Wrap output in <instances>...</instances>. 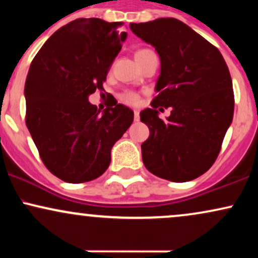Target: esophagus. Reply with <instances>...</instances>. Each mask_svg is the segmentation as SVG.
Segmentation results:
<instances>
[{
    "label": "esophagus",
    "mask_w": 258,
    "mask_h": 258,
    "mask_svg": "<svg viewBox=\"0 0 258 258\" xmlns=\"http://www.w3.org/2000/svg\"><path fill=\"white\" fill-rule=\"evenodd\" d=\"M133 115H135V116H133V119H135V121H139V119H141V117H139V111L138 110L133 111Z\"/></svg>",
    "instance_id": "obj_1"
}]
</instances>
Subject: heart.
I'll list each match as a JSON object with an SVG mask.
<instances>
[{
	"label": "heart",
	"instance_id": "1",
	"mask_svg": "<svg viewBox=\"0 0 258 258\" xmlns=\"http://www.w3.org/2000/svg\"><path fill=\"white\" fill-rule=\"evenodd\" d=\"M149 52H152V51H150V49H147V48L139 49V51L136 52V59L139 57H143L144 54H147V53H149ZM120 100L127 105H137L139 103V94L136 93V92H133V91L122 92V93L120 94Z\"/></svg>",
	"mask_w": 258,
	"mask_h": 258
}]
</instances>
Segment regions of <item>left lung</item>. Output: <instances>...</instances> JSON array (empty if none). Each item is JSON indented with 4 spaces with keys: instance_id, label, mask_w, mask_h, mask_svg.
Masks as SVG:
<instances>
[{
    "instance_id": "8db88e82",
    "label": "left lung",
    "mask_w": 258,
    "mask_h": 258,
    "mask_svg": "<svg viewBox=\"0 0 258 258\" xmlns=\"http://www.w3.org/2000/svg\"><path fill=\"white\" fill-rule=\"evenodd\" d=\"M130 28L153 44L161 60L158 96L141 111L149 127L142 144L144 166L160 178L188 182L205 173L221 152L233 120L234 92L229 70L217 47L174 18L131 23ZM171 107L167 120L157 109Z\"/></svg>"
}]
</instances>
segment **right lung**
<instances>
[{"instance_id":"add662e5","label":"right lung","mask_w":258,"mask_h":258,"mask_svg":"<svg viewBox=\"0 0 258 258\" xmlns=\"http://www.w3.org/2000/svg\"><path fill=\"white\" fill-rule=\"evenodd\" d=\"M121 23L80 18L61 26L32 59L25 82V122L44 166L68 183L98 178L133 111L116 99L103 114L88 102L104 91L125 31Z\"/></svg>"}]
</instances>
